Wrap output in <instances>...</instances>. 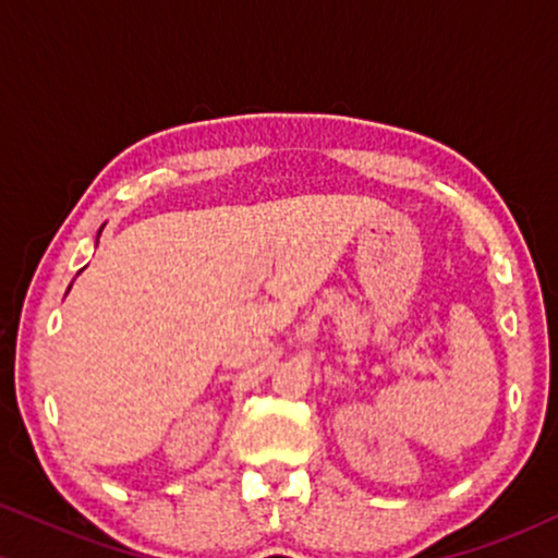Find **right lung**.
<instances>
[{"instance_id":"right-lung-1","label":"right lung","mask_w":558,"mask_h":558,"mask_svg":"<svg viewBox=\"0 0 558 558\" xmlns=\"http://www.w3.org/2000/svg\"><path fill=\"white\" fill-rule=\"evenodd\" d=\"M99 233H101V230H99Z\"/></svg>"}]
</instances>
